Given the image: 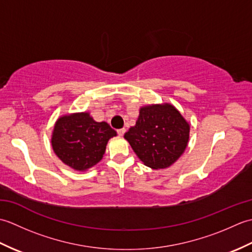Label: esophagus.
I'll use <instances>...</instances> for the list:
<instances>
[{
	"label": "esophagus",
	"mask_w": 252,
	"mask_h": 252,
	"mask_svg": "<svg viewBox=\"0 0 252 252\" xmlns=\"http://www.w3.org/2000/svg\"><path fill=\"white\" fill-rule=\"evenodd\" d=\"M126 131V130L125 129V127H122V129L117 130V132H118V134H119V136H123V134H125Z\"/></svg>",
	"instance_id": "34e87169"
}]
</instances>
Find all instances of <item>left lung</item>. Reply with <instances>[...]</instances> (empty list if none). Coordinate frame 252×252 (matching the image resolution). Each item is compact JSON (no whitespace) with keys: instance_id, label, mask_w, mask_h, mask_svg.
<instances>
[{"instance_id":"1","label":"left lung","mask_w":252,"mask_h":252,"mask_svg":"<svg viewBox=\"0 0 252 252\" xmlns=\"http://www.w3.org/2000/svg\"><path fill=\"white\" fill-rule=\"evenodd\" d=\"M189 130V123L172 104H152L141 107L135 126L125 138L144 164L160 170L183 155Z\"/></svg>"}]
</instances>
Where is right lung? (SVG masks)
<instances>
[{
	"label": "right lung",
	"instance_id": "obj_1",
	"mask_svg": "<svg viewBox=\"0 0 252 252\" xmlns=\"http://www.w3.org/2000/svg\"><path fill=\"white\" fill-rule=\"evenodd\" d=\"M117 132L105 121L97 122L89 111L58 118L51 144L56 156L76 171H87L103 158L107 143Z\"/></svg>",
	"mask_w": 252,
	"mask_h": 252
}]
</instances>
